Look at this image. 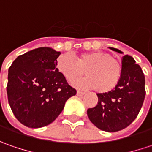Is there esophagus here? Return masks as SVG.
Here are the masks:
<instances>
[{"mask_svg": "<svg viewBox=\"0 0 152 152\" xmlns=\"http://www.w3.org/2000/svg\"><path fill=\"white\" fill-rule=\"evenodd\" d=\"M84 95H85V92H83V91H77V96H84Z\"/></svg>", "mask_w": 152, "mask_h": 152, "instance_id": "obj_1", "label": "esophagus"}]
</instances>
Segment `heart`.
<instances>
[{"label":"heart","instance_id":"obj_1","mask_svg":"<svg viewBox=\"0 0 152 152\" xmlns=\"http://www.w3.org/2000/svg\"><path fill=\"white\" fill-rule=\"evenodd\" d=\"M56 65L58 72L67 81L81 77L85 70L87 77L74 81L73 85L79 88L95 89L98 93H107L114 90L123 72L121 62L102 50L84 52L76 58L69 53L62 54L57 58Z\"/></svg>","mask_w":152,"mask_h":152}]
</instances>
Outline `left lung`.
<instances>
[{
  "mask_svg": "<svg viewBox=\"0 0 152 152\" xmlns=\"http://www.w3.org/2000/svg\"><path fill=\"white\" fill-rule=\"evenodd\" d=\"M123 53L116 48H111ZM123 72L118 85L107 93H98V103L87 110L91 123L103 131L125 129L136 118L145 96V75L141 67L129 55L123 56Z\"/></svg>",
  "mask_w": 152,
  "mask_h": 152,
  "instance_id": "8db88e82",
  "label": "left lung"
}]
</instances>
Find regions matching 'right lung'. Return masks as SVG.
I'll return each instance as SVG.
<instances>
[{
  "mask_svg": "<svg viewBox=\"0 0 152 152\" xmlns=\"http://www.w3.org/2000/svg\"><path fill=\"white\" fill-rule=\"evenodd\" d=\"M61 54L39 47L18 56L8 69V102L16 118L28 128L51 124L76 90L56 68Z\"/></svg>",
  "mask_w": 152,
  "mask_h": 152,
  "instance_id": "right-lung-1",
  "label": "right lung"
}]
</instances>
